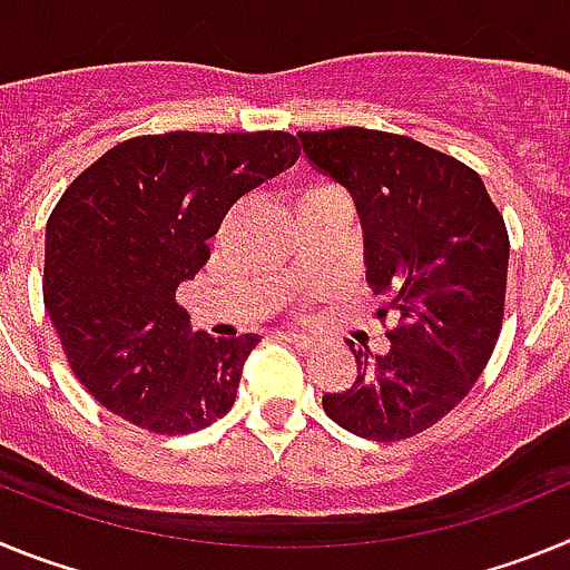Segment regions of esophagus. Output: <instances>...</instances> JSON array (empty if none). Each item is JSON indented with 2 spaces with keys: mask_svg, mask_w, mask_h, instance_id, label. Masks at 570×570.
<instances>
[{
  "mask_svg": "<svg viewBox=\"0 0 570 570\" xmlns=\"http://www.w3.org/2000/svg\"><path fill=\"white\" fill-rule=\"evenodd\" d=\"M285 340H288L291 345L302 347V351H314V347L320 345V342H316L314 336H308V334H296V331H288V334H285Z\"/></svg>",
  "mask_w": 570,
  "mask_h": 570,
  "instance_id": "34e87169",
  "label": "esophagus"
}]
</instances>
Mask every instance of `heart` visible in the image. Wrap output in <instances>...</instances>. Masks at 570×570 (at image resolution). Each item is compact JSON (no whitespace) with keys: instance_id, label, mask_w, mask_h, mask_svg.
Masks as SVG:
<instances>
[{"instance_id":"b5f03b06","label":"heart","mask_w":570,"mask_h":570,"mask_svg":"<svg viewBox=\"0 0 570 570\" xmlns=\"http://www.w3.org/2000/svg\"><path fill=\"white\" fill-rule=\"evenodd\" d=\"M328 190H336V188L328 183H311L308 188L302 190V199H308V196H316V194H328Z\"/></svg>"}]
</instances>
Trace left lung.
<instances>
[{
	"instance_id": "obj_1",
	"label": "left lung",
	"mask_w": 570,
	"mask_h": 570,
	"mask_svg": "<svg viewBox=\"0 0 570 570\" xmlns=\"http://www.w3.org/2000/svg\"><path fill=\"white\" fill-rule=\"evenodd\" d=\"M302 150L345 185L365 230L367 285L385 294L382 356L354 351L356 380L322 396L365 440L416 436L451 414L491 360L505 316L508 228L480 174L411 136L299 130Z\"/></svg>"
}]
</instances>
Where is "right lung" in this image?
Masks as SVG:
<instances>
[{"mask_svg":"<svg viewBox=\"0 0 570 570\" xmlns=\"http://www.w3.org/2000/svg\"><path fill=\"white\" fill-rule=\"evenodd\" d=\"M296 156L285 130H170L114 145L65 188L45 228V308L110 414L163 436L228 414L259 340L190 334L176 288L210 259L230 205Z\"/></svg>","mask_w":570,"mask_h":570,"instance_id":"right-lung-1","label":"right lung"}]
</instances>
